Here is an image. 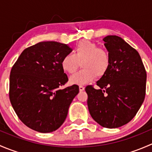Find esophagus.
Wrapping results in <instances>:
<instances>
[{"mask_svg":"<svg viewBox=\"0 0 152 152\" xmlns=\"http://www.w3.org/2000/svg\"><path fill=\"white\" fill-rule=\"evenodd\" d=\"M79 91L82 92V91H83L84 90H85V87H84L83 86L80 85V86H79Z\"/></svg>","mask_w":152,"mask_h":152,"instance_id":"1","label":"esophagus"}]
</instances>
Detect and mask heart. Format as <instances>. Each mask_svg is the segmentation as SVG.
<instances>
[{
	"instance_id": "obj_1",
	"label": "heart",
	"mask_w": 152,
	"mask_h": 152,
	"mask_svg": "<svg viewBox=\"0 0 152 152\" xmlns=\"http://www.w3.org/2000/svg\"><path fill=\"white\" fill-rule=\"evenodd\" d=\"M82 65V70L70 77V84L86 85L107 73L110 66V54L97 44L88 40L80 41L75 47L73 55L67 54L62 59L61 65L67 73H75Z\"/></svg>"
}]
</instances>
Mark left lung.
<instances>
[{
	"instance_id": "obj_1",
	"label": "left lung",
	"mask_w": 152,
	"mask_h": 152,
	"mask_svg": "<svg viewBox=\"0 0 152 152\" xmlns=\"http://www.w3.org/2000/svg\"><path fill=\"white\" fill-rule=\"evenodd\" d=\"M110 57L108 71L96 85L85 88L87 106L95 121L105 128L122 126L141 107L145 95L146 72L138 52L120 37L103 39Z\"/></svg>"
}]
</instances>
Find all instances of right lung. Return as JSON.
Segmentation results:
<instances>
[{"instance_id":"right-lung-1","label":"right lung","mask_w":152,"mask_h":152,"mask_svg":"<svg viewBox=\"0 0 152 152\" xmlns=\"http://www.w3.org/2000/svg\"><path fill=\"white\" fill-rule=\"evenodd\" d=\"M71 52L66 44L47 41L26 48L12 67L10 99L20 120L31 129L51 132L62 126L79 86L68 81L61 62Z\"/></svg>"}]
</instances>
